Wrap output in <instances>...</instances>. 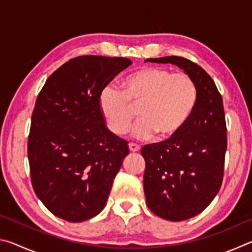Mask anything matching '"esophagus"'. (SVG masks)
<instances>
[{"mask_svg":"<svg viewBox=\"0 0 252 252\" xmlns=\"http://www.w3.org/2000/svg\"><path fill=\"white\" fill-rule=\"evenodd\" d=\"M129 149H130L131 152H139L140 151V147L136 146V144H134V143H130Z\"/></svg>","mask_w":252,"mask_h":252,"instance_id":"obj_1","label":"esophagus"}]
</instances>
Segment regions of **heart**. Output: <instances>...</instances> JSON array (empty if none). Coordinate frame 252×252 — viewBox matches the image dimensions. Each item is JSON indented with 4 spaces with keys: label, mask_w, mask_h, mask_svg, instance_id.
I'll return each instance as SVG.
<instances>
[{
    "label": "heart",
    "mask_w": 252,
    "mask_h": 252,
    "mask_svg": "<svg viewBox=\"0 0 252 252\" xmlns=\"http://www.w3.org/2000/svg\"><path fill=\"white\" fill-rule=\"evenodd\" d=\"M198 101L194 81L164 67H143L126 76L122 90L106 87L101 92L100 111L116 135L129 130L138 109L140 120L132 134L140 140L177 136L192 117Z\"/></svg>",
    "instance_id": "heart-1"
}]
</instances>
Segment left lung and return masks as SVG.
<instances>
[{
  "label": "left lung",
  "instance_id": "obj_1",
  "mask_svg": "<svg viewBox=\"0 0 252 252\" xmlns=\"http://www.w3.org/2000/svg\"><path fill=\"white\" fill-rule=\"evenodd\" d=\"M146 62L177 65L194 81L198 90L197 105L185 129L141 150L149 209L165 220H187L211 203L222 183L227 150L222 97L211 76L190 60L164 57Z\"/></svg>",
  "mask_w": 252,
  "mask_h": 252
}]
</instances>
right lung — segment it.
Returning a JSON list of instances; mask_svg holds the SVG:
<instances>
[{"label": "right lung", "instance_id": "right-lung-1", "mask_svg": "<svg viewBox=\"0 0 252 252\" xmlns=\"http://www.w3.org/2000/svg\"><path fill=\"white\" fill-rule=\"evenodd\" d=\"M131 64L126 58H74L49 76L37 95L28 142L31 181L59 218L81 222L105 207L129 146L106 127L99 99Z\"/></svg>", "mask_w": 252, "mask_h": 252}]
</instances>
